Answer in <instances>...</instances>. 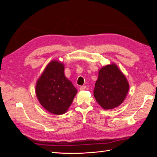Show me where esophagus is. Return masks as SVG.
Returning a JSON list of instances; mask_svg holds the SVG:
<instances>
[{
    "label": "esophagus",
    "mask_w": 157,
    "mask_h": 157,
    "mask_svg": "<svg viewBox=\"0 0 157 157\" xmlns=\"http://www.w3.org/2000/svg\"><path fill=\"white\" fill-rule=\"evenodd\" d=\"M86 86H80V90H84L85 89H86Z\"/></svg>",
    "instance_id": "34e87169"
}]
</instances>
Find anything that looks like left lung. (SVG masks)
Listing matches in <instances>:
<instances>
[{"label": "left lung", "instance_id": "1", "mask_svg": "<svg viewBox=\"0 0 157 157\" xmlns=\"http://www.w3.org/2000/svg\"><path fill=\"white\" fill-rule=\"evenodd\" d=\"M129 88L126 76L113 63L99 70L94 96L103 109H111L124 101Z\"/></svg>", "mask_w": 157, "mask_h": 157}]
</instances>
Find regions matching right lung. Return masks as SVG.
<instances>
[{
    "label": "right lung",
    "instance_id": "1",
    "mask_svg": "<svg viewBox=\"0 0 157 157\" xmlns=\"http://www.w3.org/2000/svg\"><path fill=\"white\" fill-rule=\"evenodd\" d=\"M65 66L58 60L46 65L38 78L35 93L40 105L54 115H63L67 111L77 93L73 83L65 77Z\"/></svg>",
    "mask_w": 157,
    "mask_h": 157
}]
</instances>
